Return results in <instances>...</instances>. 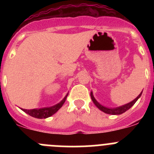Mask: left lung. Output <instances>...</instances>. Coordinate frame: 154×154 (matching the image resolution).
I'll use <instances>...</instances> for the list:
<instances>
[{
	"mask_svg": "<svg viewBox=\"0 0 154 154\" xmlns=\"http://www.w3.org/2000/svg\"><path fill=\"white\" fill-rule=\"evenodd\" d=\"M142 92H141L140 94H139V95L138 96L136 99H134L133 101L130 102V103H127V104L124 105V106L117 107V108H113V109L107 108V107H105V106H102V105H100V103H99L98 102H97V100L94 99L92 92H91V100H92L93 103L96 105V106H97L100 110L103 111V112L106 113V114H110V115H121V114H122V113L125 112L127 110H128L129 109L131 108V107L135 104V103L137 101L138 99L141 97V95H142Z\"/></svg>",
	"mask_w": 154,
	"mask_h": 154,
	"instance_id": "obj_1",
	"label": "left lung"
}]
</instances>
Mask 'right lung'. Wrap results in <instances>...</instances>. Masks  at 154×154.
<instances>
[{"instance_id": "obj_1", "label": "right lung", "mask_w": 154, "mask_h": 154, "mask_svg": "<svg viewBox=\"0 0 154 154\" xmlns=\"http://www.w3.org/2000/svg\"><path fill=\"white\" fill-rule=\"evenodd\" d=\"M67 95L64 97L63 100L60 103H57L55 106H53L51 107H45V108H41V109H21L24 112L27 114L29 115L30 116L36 119H46V118L50 117V116H53L54 113L57 112L62 106H63V103L66 101V98H67Z\"/></svg>"}]
</instances>
